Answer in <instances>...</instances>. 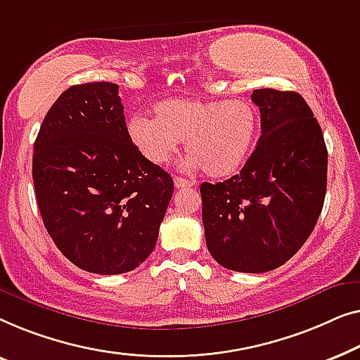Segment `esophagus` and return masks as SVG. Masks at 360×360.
<instances>
[{
    "label": "esophagus",
    "instance_id": "34e87169",
    "mask_svg": "<svg viewBox=\"0 0 360 360\" xmlns=\"http://www.w3.org/2000/svg\"><path fill=\"white\" fill-rule=\"evenodd\" d=\"M195 184V181H191V179H184V178H174V186L178 187V189H184V187H192Z\"/></svg>",
    "mask_w": 360,
    "mask_h": 360
}]
</instances>
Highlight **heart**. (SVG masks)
Listing matches in <instances>:
<instances>
[{
	"mask_svg": "<svg viewBox=\"0 0 360 360\" xmlns=\"http://www.w3.org/2000/svg\"><path fill=\"white\" fill-rule=\"evenodd\" d=\"M259 130V110L250 101L169 98L153 105V119L135 115L129 136L146 160L168 163L186 139L189 168L226 178L245 165Z\"/></svg>",
	"mask_w": 360,
	"mask_h": 360,
	"instance_id": "b5f03b06",
	"label": "heart"
}]
</instances>
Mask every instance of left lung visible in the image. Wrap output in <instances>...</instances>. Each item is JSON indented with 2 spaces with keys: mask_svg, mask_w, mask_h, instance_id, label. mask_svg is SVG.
<instances>
[{
  "mask_svg": "<svg viewBox=\"0 0 360 360\" xmlns=\"http://www.w3.org/2000/svg\"><path fill=\"white\" fill-rule=\"evenodd\" d=\"M261 136L241 171L202 182V221L220 266L259 274L290 259L308 240L326 194L328 150L310 105L295 91L255 89Z\"/></svg>",
  "mask_w": 360,
  "mask_h": 360,
  "instance_id": "left-lung-1",
  "label": "left lung"
}]
</instances>
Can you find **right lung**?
<instances>
[{"label":"right lung","instance_id":"add662e5","mask_svg":"<svg viewBox=\"0 0 360 360\" xmlns=\"http://www.w3.org/2000/svg\"><path fill=\"white\" fill-rule=\"evenodd\" d=\"M32 178L62 255L93 274L134 271L155 250L173 178L131 143L119 86L63 91L40 125Z\"/></svg>","mask_w":360,"mask_h":360}]
</instances>
